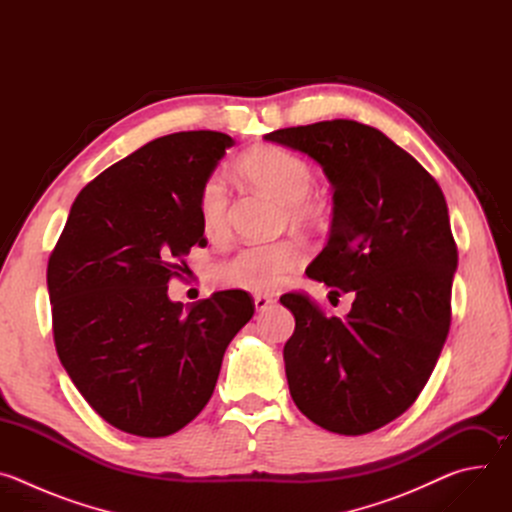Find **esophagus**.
<instances>
[{"label": "esophagus", "mask_w": 512, "mask_h": 512, "mask_svg": "<svg viewBox=\"0 0 512 512\" xmlns=\"http://www.w3.org/2000/svg\"><path fill=\"white\" fill-rule=\"evenodd\" d=\"M273 304H275V300H273L271 296H263V294L255 296V308H257V312H263V310H267V308L273 306Z\"/></svg>", "instance_id": "esophagus-1"}]
</instances>
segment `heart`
<instances>
[{"mask_svg": "<svg viewBox=\"0 0 512 512\" xmlns=\"http://www.w3.org/2000/svg\"><path fill=\"white\" fill-rule=\"evenodd\" d=\"M239 176L255 190L283 204L285 221L302 231H316L328 221V202L310 194L314 168L302 156L279 145H257L237 162ZM229 188L221 176H208L198 192V216L202 231L218 239L229 231ZM302 263V249L294 241L251 245L214 267V279L251 294L279 289L289 273Z\"/></svg>", "mask_w": 512, "mask_h": 512, "instance_id": "heart-1", "label": "heart"}]
</instances>
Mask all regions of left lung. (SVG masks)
Wrapping results in <instances>:
<instances>
[{
  "label": "left lung",
  "instance_id": "obj_1",
  "mask_svg": "<svg viewBox=\"0 0 512 512\" xmlns=\"http://www.w3.org/2000/svg\"><path fill=\"white\" fill-rule=\"evenodd\" d=\"M265 139L324 168L334 186L332 231L306 275L354 291L344 320L300 291L281 296L296 316L283 346L291 399L328 431L371 433L415 403L450 332L458 247L444 192L383 131L352 119Z\"/></svg>",
  "mask_w": 512,
  "mask_h": 512
}]
</instances>
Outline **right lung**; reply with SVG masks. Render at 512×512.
Instances as JSON below:
<instances>
[{
	"label": "right lung",
	"instance_id": "1",
	"mask_svg": "<svg viewBox=\"0 0 512 512\" xmlns=\"http://www.w3.org/2000/svg\"><path fill=\"white\" fill-rule=\"evenodd\" d=\"M235 139L158 137L91 180L48 259L54 346L68 377L113 427L164 437L212 397L229 342L253 318L247 291L170 302L168 283L206 237L198 192Z\"/></svg>",
	"mask_w": 512,
	"mask_h": 512
}]
</instances>
